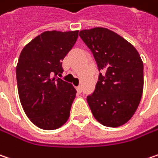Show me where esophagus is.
<instances>
[{
	"label": "esophagus",
	"instance_id": "34e87169",
	"mask_svg": "<svg viewBox=\"0 0 158 158\" xmlns=\"http://www.w3.org/2000/svg\"><path fill=\"white\" fill-rule=\"evenodd\" d=\"M76 91H78V92H81V91H82V86H81V85L77 86V87H76Z\"/></svg>",
	"mask_w": 158,
	"mask_h": 158
}]
</instances>
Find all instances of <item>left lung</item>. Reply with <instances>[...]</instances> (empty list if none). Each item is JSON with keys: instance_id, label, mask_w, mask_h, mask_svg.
<instances>
[{"instance_id": "8db88e82", "label": "left lung", "mask_w": 158, "mask_h": 158, "mask_svg": "<svg viewBox=\"0 0 158 158\" xmlns=\"http://www.w3.org/2000/svg\"><path fill=\"white\" fill-rule=\"evenodd\" d=\"M93 54L99 71L95 91L87 102L95 119L107 127L127 123L138 108L143 91V62L133 45L104 27L79 33Z\"/></svg>"}]
</instances>
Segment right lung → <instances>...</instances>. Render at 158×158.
Returning a JSON list of instances; mask_svg holds the SVG:
<instances>
[{
	"label": "right lung",
	"instance_id": "obj_1",
	"mask_svg": "<svg viewBox=\"0 0 158 158\" xmlns=\"http://www.w3.org/2000/svg\"><path fill=\"white\" fill-rule=\"evenodd\" d=\"M78 38V31H46L27 44L16 67L22 107L30 121L44 130L61 127L69 118L76 90L57 75L62 60Z\"/></svg>",
	"mask_w": 158,
	"mask_h": 158
}]
</instances>
